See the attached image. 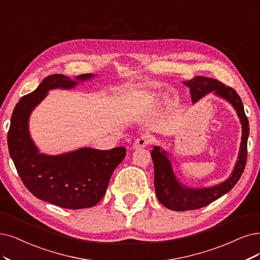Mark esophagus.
<instances>
[{
    "instance_id": "esophagus-1",
    "label": "esophagus",
    "mask_w": 260,
    "mask_h": 260,
    "mask_svg": "<svg viewBox=\"0 0 260 260\" xmlns=\"http://www.w3.org/2000/svg\"><path fill=\"white\" fill-rule=\"evenodd\" d=\"M152 138L147 136V135H142L139 138L136 139V141L134 142V149H142L150 146L152 143Z\"/></svg>"
}]
</instances>
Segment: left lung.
I'll use <instances>...</instances> for the list:
<instances>
[{
	"instance_id": "8db88e82",
	"label": "left lung",
	"mask_w": 260,
	"mask_h": 260,
	"mask_svg": "<svg viewBox=\"0 0 260 260\" xmlns=\"http://www.w3.org/2000/svg\"><path fill=\"white\" fill-rule=\"evenodd\" d=\"M183 83L189 88L193 103L199 101L207 93L214 91L216 95L224 98L232 104L237 110L242 124V141L239 159L232 177L219 185L201 189H191L182 186L174 175L166 153L160 151L158 147L153 148L151 156L153 165H154L155 194L162 206L174 211H187L204 208L225 195L237 184L246 165L247 138L249 133L248 120L244 112L242 101L232 86H228L216 79L203 76H196L193 79L184 81Z\"/></svg>"
}]
</instances>
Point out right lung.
<instances>
[{
    "label": "right lung",
    "instance_id": "add662e5",
    "mask_svg": "<svg viewBox=\"0 0 260 260\" xmlns=\"http://www.w3.org/2000/svg\"><path fill=\"white\" fill-rule=\"evenodd\" d=\"M91 77L83 74L76 78L85 80ZM76 84L61 74L46 77L35 91L17 103L7 135L9 154L24 186L35 197L65 209H84L99 204L113 170L126 155L124 147L105 151L83 148L56 156L38 152L27 128L31 111L49 90L70 89Z\"/></svg>",
    "mask_w": 260,
    "mask_h": 260
}]
</instances>
